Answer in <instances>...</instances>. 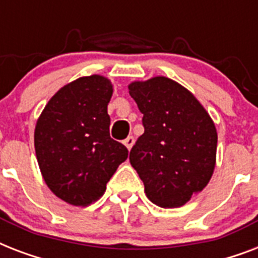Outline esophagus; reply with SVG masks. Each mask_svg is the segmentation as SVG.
Listing matches in <instances>:
<instances>
[{"mask_svg": "<svg viewBox=\"0 0 258 258\" xmlns=\"http://www.w3.org/2000/svg\"><path fill=\"white\" fill-rule=\"evenodd\" d=\"M134 142H135L134 137H128V138H125L124 141H123V143H124V146L127 147V149L131 150V147H133V145H134Z\"/></svg>", "mask_w": 258, "mask_h": 258, "instance_id": "obj_1", "label": "esophagus"}]
</instances>
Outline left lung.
<instances>
[{
  "mask_svg": "<svg viewBox=\"0 0 258 258\" xmlns=\"http://www.w3.org/2000/svg\"><path fill=\"white\" fill-rule=\"evenodd\" d=\"M128 91L145 127L130 151V162L153 204L179 208L212 178L216 125L196 96L169 78L134 82Z\"/></svg>",
  "mask_w": 258,
  "mask_h": 258,
  "instance_id": "1",
  "label": "left lung"
}]
</instances>
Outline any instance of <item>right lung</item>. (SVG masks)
Segmentation results:
<instances>
[{"instance_id": "obj_1", "label": "right lung", "mask_w": 258, "mask_h": 258, "mask_svg": "<svg viewBox=\"0 0 258 258\" xmlns=\"http://www.w3.org/2000/svg\"><path fill=\"white\" fill-rule=\"evenodd\" d=\"M112 84L100 75L80 78L54 93L38 117L34 150L50 191L75 206H88L105 191L124 145L109 137L107 112Z\"/></svg>"}]
</instances>
